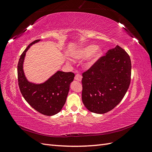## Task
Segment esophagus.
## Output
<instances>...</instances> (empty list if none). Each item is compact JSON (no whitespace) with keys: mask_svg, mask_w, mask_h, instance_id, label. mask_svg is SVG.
<instances>
[{"mask_svg":"<svg viewBox=\"0 0 152 152\" xmlns=\"http://www.w3.org/2000/svg\"><path fill=\"white\" fill-rule=\"evenodd\" d=\"M82 75L80 74H79V73H77V74L75 75V79L77 81L79 82H80L81 80H82Z\"/></svg>","mask_w":152,"mask_h":152,"instance_id":"34e87169","label":"esophagus"}]
</instances>
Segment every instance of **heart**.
Here are the masks:
<instances>
[{
  "label": "heart",
  "mask_w": 152,
  "mask_h": 152,
  "mask_svg": "<svg viewBox=\"0 0 152 152\" xmlns=\"http://www.w3.org/2000/svg\"><path fill=\"white\" fill-rule=\"evenodd\" d=\"M102 50L98 47H94V45H88L84 49L80 50L77 54H73V57L77 58H81L86 57L91 54L90 58L85 63L86 68H90L93 65V64L97 61L98 58L100 56Z\"/></svg>",
  "instance_id": "heart-1"
}]
</instances>
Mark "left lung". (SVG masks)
<instances>
[{
	"label": "left lung",
	"instance_id": "8db88e82",
	"mask_svg": "<svg viewBox=\"0 0 152 152\" xmlns=\"http://www.w3.org/2000/svg\"><path fill=\"white\" fill-rule=\"evenodd\" d=\"M82 99L90 112L105 113L120 103L129 87L130 56L119 45L82 73Z\"/></svg>",
	"mask_w": 152,
	"mask_h": 152
}]
</instances>
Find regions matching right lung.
<instances>
[{"label": "right lung", "mask_w": 152, "mask_h": 152, "mask_svg": "<svg viewBox=\"0 0 152 152\" xmlns=\"http://www.w3.org/2000/svg\"><path fill=\"white\" fill-rule=\"evenodd\" d=\"M35 40L28 45L20 56L18 64V80L21 93L31 107L44 115L51 116L61 111L66 102L70 84L74 79L72 72L58 71L43 84L31 83L26 79L23 64L26 52Z\"/></svg>", "instance_id": "add662e5"}]
</instances>
